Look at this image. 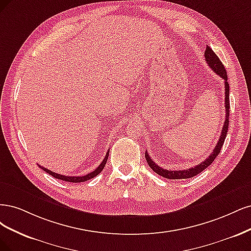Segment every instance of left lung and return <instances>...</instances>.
Instances as JSON below:
<instances>
[{
	"instance_id": "1",
	"label": "left lung",
	"mask_w": 251,
	"mask_h": 251,
	"mask_svg": "<svg viewBox=\"0 0 251 251\" xmlns=\"http://www.w3.org/2000/svg\"><path fill=\"white\" fill-rule=\"evenodd\" d=\"M204 57L205 60L208 64V67L211 68L217 75H219L223 80H224V86H225V121L224 124L222 127L221 130V135L220 139L217 143V146L214 148L212 154L209 155L204 161H202L201 164L187 169V170H177V171H171V170H166L163 169L161 167L157 166L154 161L151 159V157L149 156V153L146 151L145 153V157H146L147 163L149 165V167L154 171L155 173H157L158 175L165 177V178L168 179H187V178H191V177L196 176L197 174H199L200 172L203 171L204 169H206L209 165H211L213 161L215 160V158L219 154L221 148L224 144L226 134H227V130H228V124H229V84L227 82V74H226V70L223 66V63L221 62V60L219 59V57L215 54V52L209 48L208 46H206V49L204 52Z\"/></svg>"
}]
</instances>
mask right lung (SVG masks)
I'll return each instance as SVG.
<instances>
[{
  "instance_id": "add662e5",
  "label": "right lung",
  "mask_w": 251,
  "mask_h": 251,
  "mask_svg": "<svg viewBox=\"0 0 251 251\" xmlns=\"http://www.w3.org/2000/svg\"><path fill=\"white\" fill-rule=\"evenodd\" d=\"M108 154H109V150L107 151L106 155H105L103 161L99 165V167L97 168L95 171L88 173L86 175H83V176H66V175H61V174H57V173H55V172H52V171H50V170H48L45 167H42V166H39V165H38V167H40V168L44 170V171H46L47 173H49L50 175H52L53 177H55V178H57V179H61V180L69 181V182H83V181H86V180H90V179L94 178L95 176H97L102 171V170L105 167V165H106Z\"/></svg>"
}]
</instances>
